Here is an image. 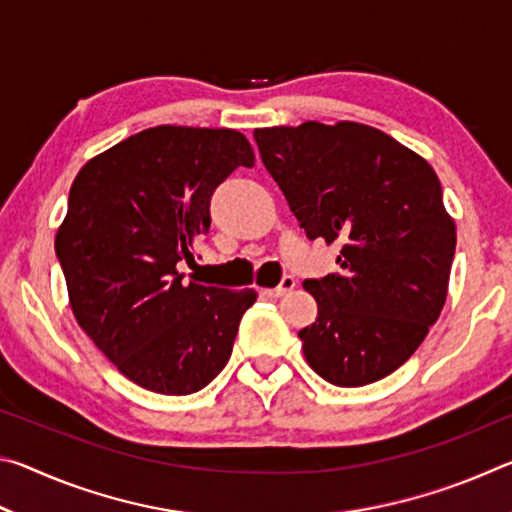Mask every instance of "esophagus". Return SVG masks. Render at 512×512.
<instances>
[{"mask_svg":"<svg viewBox=\"0 0 512 512\" xmlns=\"http://www.w3.org/2000/svg\"><path fill=\"white\" fill-rule=\"evenodd\" d=\"M293 289H296V277H293V275H284L282 282L277 284L275 289H264V296H268V298H282L284 293H289V291H293Z\"/></svg>","mask_w":512,"mask_h":512,"instance_id":"obj_1","label":"esophagus"}]
</instances>
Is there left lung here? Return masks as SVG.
I'll return each instance as SVG.
<instances>
[{
    "label": "left lung",
    "instance_id": "obj_1",
    "mask_svg": "<svg viewBox=\"0 0 512 512\" xmlns=\"http://www.w3.org/2000/svg\"><path fill=\"white\" fill-rule=\"evenodd\" d=\"M266 169L309 239L341 241L343 275L307 280L318 302L300 329L311 368L366 386L411 359L445 307L456 223L431 164L357 121L255 128Z\"/></svg>",
    "mask_w": 512,
    "mask_h": 512
}]
</instances>
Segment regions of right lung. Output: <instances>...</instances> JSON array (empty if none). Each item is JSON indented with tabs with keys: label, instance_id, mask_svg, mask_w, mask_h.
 Listing matches in <instances>:
<instances>
[{
	"label": "right lung",
	"instance_id": "obj_1",
	"mask_svg": "<svg viewBox=\"0 0 512 512\" xmlns=\"http://www.w3.org/2000/svg\"><path fill=\"white\" fill-rule=\"evenodd\" d=\"M232 128L155 126L83 164L56 232L76 323L146 391L189 395L219 375L255 289L183 282L210 198L237 167H253Z\"/></svg>",
	"mask_w": 512,
	"mask_h": 512
}]
</instances>
